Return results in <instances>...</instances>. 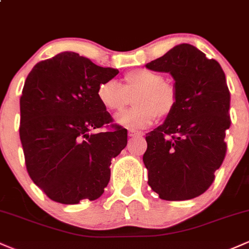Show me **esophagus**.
Instances as JSON below:
<instances>
[{
	"instance_id": "34e87169",
	"label": "esophagus",
	"mask_w": 249,
	"mask_h": 249,
	"mask_svg": "<svg viewBox=\"0 0 249 249\" xmlns=\"http://www.w3.org/2000/svg\"><path fill=\"white\" fill-rule=\"evenodd\" d=\"M128 137H131V138H133V137H142V133L138 132V131H130Z\"/></svg>"
}]
</instances>
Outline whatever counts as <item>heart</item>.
I'll list each match as a JSON object with an SVG mask.
<instances>
[{
    "mask_svg": "<svg viewBox=\"0 0 249 249\" xmlns=\"http://www.w3.org/2000/svg\"><path fill=\"white\" fill-rule=\"evenodd\" d=\"M123 87L116 81H107L97 89V98L112 113H118L130 104L133 97L134 107L116 118L122 126L138 130L150 126L154 118L165 119L177 107L178 93L164 77L147 69L128 71L123 77Z\"/></svg>",
    "mask_w": 249,
    "mask_h": 249,
    "instance_id": "heart-1",
    "label": "heart"
}]
</instances>
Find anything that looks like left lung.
I'll return each instance as SVG.
<instances>
[{
  "label": "left lung",
  "instance_id": "8db88e82",
  "mask_svg": "<svg viewBox=\"0 0 249 249\" xmlns=\"http://www.w3.org/2000/svg\"><path fill=\"white\" fill-rule=\"evenodd\" d=\"M146 68L170 72L178 93L172 115L146 134L142 160L148 185L160 199H193L213 184L214 172L227 152L231 93L225 72L215 59H208L186 43L147 63Z\"/></svg>",
  "mask_w": 249,
  "mask_h": 249
}]
</instances>
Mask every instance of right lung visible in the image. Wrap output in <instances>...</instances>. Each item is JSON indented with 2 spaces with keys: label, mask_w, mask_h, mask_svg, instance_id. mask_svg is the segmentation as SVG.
Here are the masks:
<instances>
[{
  "label": "right lung",
  "mask_w": 249,
  "mask_h": 249,
  "mask_svg": "<svg viewBox=\"0 0 249 249\" xmlns=\"http://www.w3.org/2000/svg\"><path fill=\"white\" fill-rule=\"evenodd\" d=\"M119 71L76 53L37 63L19 99V138L31 180L64 205L96 200L110 181V165L127 144V130L97 98ZM108 128L97 134L98 128Z\"/></svg>",
  "instance_id": "obj_1"
}]
</instances>
